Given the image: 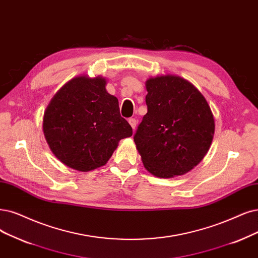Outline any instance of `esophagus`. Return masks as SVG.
Returning <instances> with one entry per match:
<instances>
[{"instance_id":"1","label":"esophagus","mask_w":258,"mask_h":258,"mask_svg":"<svg viewBox=\"0 0 258 258\" xmlns=\"http://www.w3.org/2000/svg\"><path fill=\"white\" fill-rule=\"evenodd\" d=\"M128 123H130V125L132 126V128H133V130H135V128H136V125H137V121H136V119H134V118H131V119H128Z\"/></svg>"}]
</instances>
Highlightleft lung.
Listing matches in <instances>:
<instances>
[{
	"label": "left lung",
	"instance_id": "left-lung-1",
	"mask_svg": "<svg viewBox=\"0 0 258 258\" xmlns=\"http://www.w3.org/2000/svg\"><path fill=\"white\" fill-rule=\"evenodd\" d=\"M148 112L134 136L142 164L161 178L184 175L207 154L215 119L204 95L187 80L166 74L146 82Z\"/></svg>",
	"mask_w": 258,
	"mask_h": 258
}]
</instances>
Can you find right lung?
Wrapping results in <instances>:
<instances>
[{"label": "right lung", "mask_w": 258, "mask_h": 258, "mask_svg": "<svg viewBox=\"0 0 258 258\" xmlns=\"http://www.w3.org/2000/svg\"><path fill=\"white\" fill-rule=\"evenodd\" d=\"M106 79L75 76L56 92L43 114L44 138L67 167L88 172L106 165L119 141L133 135Z\"/></svg>", "instance_id": "1"}]
</instances>
